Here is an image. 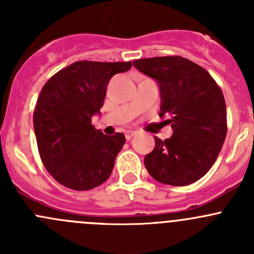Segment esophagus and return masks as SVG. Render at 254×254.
<instances>
[{"label": "esophagus", "mask_w": 254, "mask_h": 254, "mask_svg": "<svg viewBox=\"0 0 254 254\" xmlns=\"http://www.w3.org/2000/svg\"><path fill=\"white\" fill-rule=\"evenodd\" d=\"M135 134H136V132L132 131V130H127V131H125V137H127V140H130Z\"/></svg>", "instance_id": "1"}]
</instances>
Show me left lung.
I'll list each match as a JSON object with an SVG mask.
<instances>
[{
  "mask_svg": "<svg viewBox=\"0 0 254 254\" xmlns=\"http://www.w3.org/2000/svg\"><path fill=\"white\" fill-rule=\"evenodd\" d=\"M143 75L157 81L161 118L173 134L155 136V148L145 156L153 179L183 187L205 176L221 151L227 132L226 103L221 88L205 68L182 56L134 60Z\"/></svg>",
  "mask_w": 254,
  "mask_h": 254,
  "instance_id": "left-lung-1",
  "label": "left lung"
}]
</instances>
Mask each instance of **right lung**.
I'll return each mask as SVG.
<instances>
[{"label":"right lung","mask_w":254,"mask_h":254,"mask_svg":"<svg viewBox=\"0 0 254 254\" xmlns=\"http://www.w3.org/2000/svg\"><path fill=\"white\" fill-rule=\"evenodd\" d=\"M131 63L76 61L56 72L40 91L33 123L40 158L53 178L73 190H89L109 178L125 143L92 125L103 107L107 86Z\"/></svg>","instance_id":"add662e5"}]
</instances>
